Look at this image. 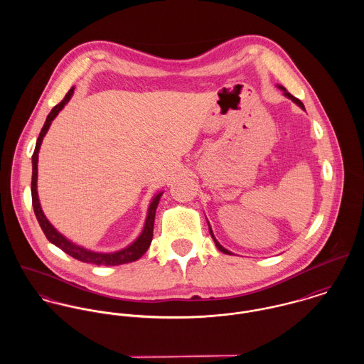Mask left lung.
Masks as SVG:
<instances>
[{
  "instance_id": "left-lung-1",
  "label": "left lung",
  "mask_w": 364,
  "mask_h": 364,
  "mask_svg": "<svg viewBox=\"0 0 364 364\" xmlns=\"http://www.w3.org/2000/svg\"><path fill=\"white\" fill-rule=\"evenodd\" d=\"M279 88H280V90H282V91H283V92H284V95H286V97H287V98H290V100H291V101H293V102H294V104H297V105H299V106H300V107H301V109H304V105H303V102H301V101H300V100H297V98H296V97H293V95H291V94H290V92H287V91H286V88H283V87H279ZM210 235H211V238H213V241H214V244H215V247H217V248H218V250H220V251H221V252H224V254H228V255H230V254H231V252H230V251H227V250H225V248H224V247H221V245H220V244H218V241H217V240H215V238H214V234H213V231H211V228H210Z\"/></svg>"
}]
</instances>
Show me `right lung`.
<instances>
[{
  "instance_id": "obj_1",
  "label": "right lung",
  "mask_w": 364,
  "mask_h": 364,
  "mask_svg": "<svg viewBox=\"0 0 364 364\" xmlns=\"http://www.w3.org/2000/svg\"><path fill=\"white\" fill-rule=\"evenodd\" d=\"M74 92V87L67 92V95L64 97V100L58 105H55L52 109V112L48 114L46 117V122L41 130V134L38 137V141H36V147H35V151H33V156H32V206L35 210V215L39 221V225L41 228L43 230L46 238L54 244L55 247H58L61 251H64L65 254H68L70 257L75 258V259L81 260V262H85V263H94V264H105V266H116V264H123V263H129V262H134V260L140 259L146 251L149 250L150 244H151V240H153V230H154V220H156V206L159 203V198L162 196V192H159L158 195H156L150 203V208H149V214H147V218H146V224H144V228L140 234V237L133 242L130 244L129 247H126L124 250L122 251H116V252H112V254H102V252H94V251H90V250H85L80 245H75L74 242H71L70 240H67L63 234H60L52 224L50 221L46 218L45 213L42 211L41 208V203H39V198H38V156H39V149H41V144L43 141V137L46 136L50 124H52L53 119L58 114V112L64 107V105L67 104L71 98Z\"/></svg>"
}]
</instances>
